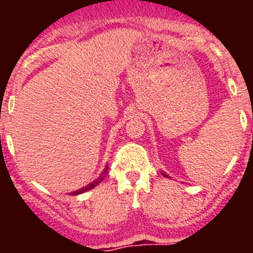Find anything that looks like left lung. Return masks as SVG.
<instances>
[{"instance_id":"obj_1","label":"left lung","mask_w":253,"mask_h":253,"mask_svg":"<svg viewBox=\"0 0 253 253\" xmlns=\"http://www.w3.org/2000/svg\"><path fill=\"white\" fill-rule=\"evenodd\" d=\"M162 175H163V176H165V177H167V176H166V173H162Z\"/></svg>"}]
</instances>
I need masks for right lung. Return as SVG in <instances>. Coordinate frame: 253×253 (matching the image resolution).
<instances>
[{
    "label": "right lung",
    "instance_id": "right-lung-1",
    "mask_svg": "<svg viewBox=\"0 0 253 253\" xmlns=\"http://www.w3.org/2000/svg\"><path fill=\"white\" fill-rule=\"evenodd\" d=\"M107 167H109V166H107V165H106V167H105L104 172H102L101 175H100L99 177L96 178L95 181H92L91 184H88V185H87V186L82 187V189L77 190V191H75V193H71V194H72V195H78V194H82V193H84V191H88V190H91V189H93V187H95V186H97V185H99L100 182H101V181L105 178V175H106V172H107Z\"/></svg>",
    "mask_w": 253,
    "mask_h": 253
}]
</instances>
